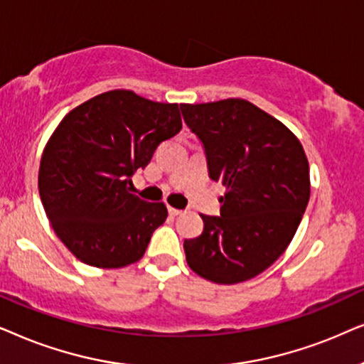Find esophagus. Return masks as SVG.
Listing matches in <instances>:
<instances>
[{
  "instance_id": "esophagus-1",
  "label": "esophagus",
  "mask_w": 364,
  "mask_h": 364,
  "mask_svg": "<svg viewBox=\"0 0 364 364\" xmlns=\"http://www.w3.org/2000/svg\"><path fill=\"white\" fill-rule=\"evenodd\" d=\"M168 213L171 216H178V215H181V210H178V208H171V206H168Z\"/></svg>"
}]
</instances>
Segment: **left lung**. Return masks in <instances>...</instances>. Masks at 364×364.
Here are the masks:
<instances>
[{
	"label": "left lung",
	"mask_w": 364,
	"mask_h": 364,
	"mask_svg": "<svg viewBox=\"0 0 364 364\" xmlns=\"http://www.w3.org/2000/svg\"><path fill=\"white\" fill-rule=\"evenodd\" d=\"M200 138L210 178L226 188L220 216L185 240L190 268L218 284L251 279L269 268L301 223L309 201V164L299 139L246 100L179 105Z\"/></svg>",
	"instance_id": "8db88e82"
}]
</instances>
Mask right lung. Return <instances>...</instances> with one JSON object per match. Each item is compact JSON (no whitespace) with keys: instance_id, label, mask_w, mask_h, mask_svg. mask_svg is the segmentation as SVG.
I'll return each instance as SVG.
<instances>
[{"instance_id":"obj_1","label":"right lung","mask_w":364,"mask_h":364,"mask_svg":"<svg viewBox=\"0 0 364 364\" xmlns=\"http://www.w3.org/2000/svg\"><path fill=\"white\" fill-rule=\"evenodd\" d=\"M181 126L176 103L129 90L95 96L61 119L43 151L38 188L53 230L77 259L123 268L143 258L168 210L127 185Z\"/></svg>"}]
</instances>
